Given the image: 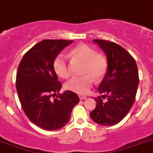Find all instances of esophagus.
<instances>
[{
	"mask_svg": "<svg viewBox=\"0 0 153 153\" xmlns=\"http://www.w3.org/2000/svg\"><path fill=\"white\" fill-rule=\"evenodd\" d=\"M79 98H80L81 100H86L87 97H86V96H82V95H81V96H79Z\"/></svg>",
	"mask_w": 153,
	"mask_h": 153,
	"instance_id": "esophagus-1",
	"label": "esophagus"
}]
</instances>
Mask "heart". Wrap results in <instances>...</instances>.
Instances as JSON below:
<instances>
[{
    "label": "heart",
    "instance_id": "b5f03b06",
    "mask_svg": "<svg viewBox=\"0 0 153 153\" xmlns=\"http://www.w3.org/2000/svg\"><path fill=\"white\" fill-rule=\"evenodd\" d=\"M71 55L85 62L82 69L84 76L74 77L65 83V88L78 94H85L92 85L93 81L100 80L108 68L107 59L104 55L96 53L89 46L81 43L71 51ZM53 70L59 77L67 79L70 75L67 60L62 54L57 55L53 63Z\"/></svg>",
    "mask_w": 153,
    "mask_h": 153
}]
</instances>
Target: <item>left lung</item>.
Segmentation results:
<instances>
[{
    "instance_id": "1",
    "label": "left lung",
    "mask_w": 153,
    "mask_h": 153,
    "mask_svg": "<svg viewBox=\"0 0 153 153\" xmlns=\"http://www.w3.org/2000/svg\"><path fill=\"white\" fill-rule=\"evenodd\" d=\"M106 54L108 68L98 87L100 96L95 100L96 108L90 113L94 122L102 126L117 124L126 116L134 104L138 88V71L134 59L128 51L110 41L93 39Z\"/></svg>"
}]
</instances>
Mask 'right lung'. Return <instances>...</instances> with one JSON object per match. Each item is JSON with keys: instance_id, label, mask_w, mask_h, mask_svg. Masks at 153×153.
Listing matches in <instances>:
<instances>
[{"instance_id": "add662e5", "label": "right lung", "mask_w": 153, "mask_h": 153, "mask_svg": "<svg viewBox=\"0 0 153 153\" xmlns=\"http://www.w3.org/2000/svg\"><path fill=\"white\" fill-rule=\"evenodd\" d=\"M73 40L45 39L26 52L16 74V89L24 112L34 124L47 131L61 129L70 120L79 102L78 95L61 90V83L53 70L55 57ZM57 96V98L52 97Z\"/></svg>"}]
</instances>
